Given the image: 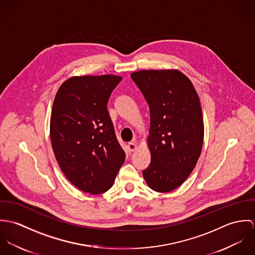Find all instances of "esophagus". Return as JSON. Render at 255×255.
<instances>
[{"instance_id": "esophagus-1", "label": "esophagus", "mask_w": 255, "mask_h": 255, "mask_svg": "<svg viewBox=\"0 0 255 255\" xmlns=\"http://www.w3.org/2000/svg\"><path fill=\"white\" fill-rule=\"evenodd\" d=\"M128 150L130 151V152H134L136 149H137V144L135 143V142H129L128 144Z\"/></svg>"}]
</instances>
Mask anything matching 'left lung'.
<instances>
[{"label":"left lung","mask_w":255,"mask_h":255,"mask_svg":"<svg viewBox=\"0 0 255 255\" xmlns=\"http://www.w3.org/2000/svg\"><path fill=\"white\" fill-rule=\"evenodd\" d=\"M130 76L150 109L151 163L143 178L155 191H172L185 182L201 153L204 124L198 94L179 70H142Z\"/></svg>","instance_id":"obj_1"}]
</instances>
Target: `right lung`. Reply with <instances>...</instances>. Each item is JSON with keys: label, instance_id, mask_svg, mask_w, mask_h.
Returning a JSON list of instances; mask_svg holds the SVG:
<instances>
[{"label": "right lung", "instance_id": "1", "mask_svg": "<svg viewBox=\"0 0 255 255\" xmlns=\"http://www.w3.org/2000/svg\"><path fill=\"white\" fill-rule=\"evenodd\" d=\"M122 79L114 74L72 76L54 99L52 148L64 175L84 192L107 191L126 160L107 111L110 95Z\"/></svg>", "mask_w": 255, "mask_h": 255}]
</instances>
